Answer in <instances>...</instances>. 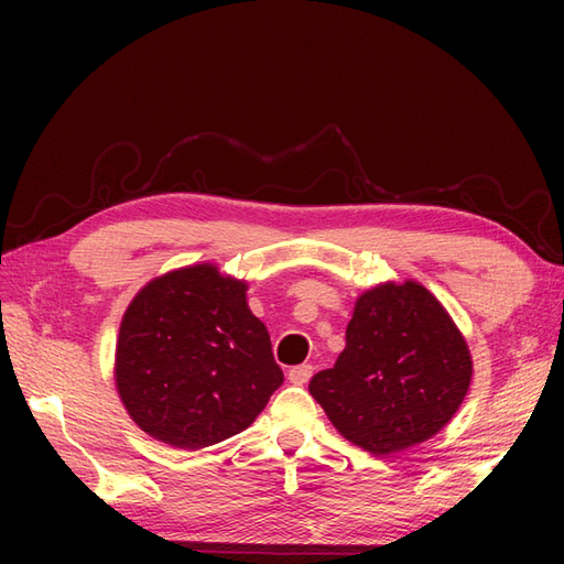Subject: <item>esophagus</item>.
<instances>
[{
    "instance_id": "esophagus-1",
    "label": "esophagus",
    "mask_w": 564,
    "mask_h": 564,
    "mask_svg": "<svg viewBox=\"0 0 564 564\" xmlns=\"http://www.w3.org/2000/svg\"><path fill=\"white\" fill-rule=\"evenodd\" d=\"M313 366L310 364H301V366H295V368H291L289 370V380L293 382V386H305V382L313 378Z\"/></svg>"
}]
</instances>
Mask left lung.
Instances as JSON below:
<instances>
[{
	"mask_svg": "<svg viewBox=\"0 0 564 564\" xmlns=\"http://www.w3.org/2000/svg\"><path fill=\"white\" fill-rule=\"evenodd\" d=\"M470 378V351L436 297L416 281L380 283L356 301L346 349L310 394L346 441L390 455L438 434Z\"/></svg>",
	"mask_w": 564,
	"mask_h": 564,
	"instance_id": "left-lung-1",
	"label": "left lung"
}]
</instances>
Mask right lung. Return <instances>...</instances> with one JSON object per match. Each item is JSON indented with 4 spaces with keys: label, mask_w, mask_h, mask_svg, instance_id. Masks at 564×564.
I'll list each match as a JSON object with an SVG mask.
<instances>
[{
    "label": "right lung",
    "mask_w": 564,
    "mask_h": 564,
    "mask_svg": "<svg viewBox=\"0 0 564 564\" xmlns=\"http://www.w3.org/2000/svg\"><path fill=\"white\" fill-rule=\"evenodd\" d=\"M281 382L247 283L213 263L160 275L126 310L116 388L152 438L184 451L220 443L254 422Z\"/></svg>",
    "instance_id": "right-lung-1"
}]
</instances>
